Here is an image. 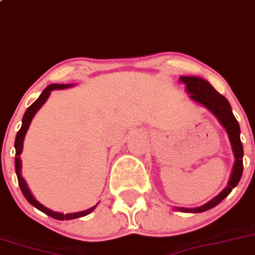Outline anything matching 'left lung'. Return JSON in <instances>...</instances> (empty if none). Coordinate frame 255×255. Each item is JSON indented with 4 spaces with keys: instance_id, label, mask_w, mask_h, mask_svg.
Listing matches in <instances>:
<instances>
[{
    "instance_id": "left-lung-1",
    "label": "left lung",
    "mask_w": 255,
    "mask_h": 255,
    "mask_svg": "<svg viewBox=\"0 0 255 255\" xmlns=\"http://www.w3.org/2000/svg\"><path fill=\"white\" fill-rule=\"evenodd\" d=\"M179 80L185 85V92L189 95L190 100L206 107L218 120L222 127L226 129L234 158H236L228 185L218 196L212 198L203 206L196 207V208L174 207L175 211L183 212V213H202V212L208 211L221 203L241 180L242 173H243V145L241 142V128H239L238 121L236 120L233 112H232V107L228 100L221 93L217 92L208 81L202 77H197V76H182Z\"/></svg>"
}]
</instances>
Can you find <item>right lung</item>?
<instances>
[{"mask_svg":"<svg viewBox=\"0 0 255 255\" xmlns=\"http://www.w3.org/2000/svg\"><path fill=\"white\" fill-rule=\"evenodd\" d=\"M72 86H75V85H72V83H70V85H57V83H53V85L47 86V87L44 88L43 92L39 95V97L37 98V100L34 101V102L32 103V105L29 106L28 108H27L26 112H24L23 118H22V126H21V128H19L18 132H17L16 140H14V148H16V157H14V168H16V174H17V179H18L19 188H21L24 198H26L27 201H28L29 203H31L32 206L34 207V208H37L38 211L43 212L44 214L52 217V218L58 219V221H71V219L81 218V217L87 216V214L92 213V212L95 211V208L97 207V204H96L95 207H92V208L87 209V211L76 212V213H67V214L59 213V212H54V211H52V209L44 207L43 204H41L38 201H37L36 198H34L33 194H32L31 190H29L28 185H27L26 180H24V178L22 177V173H21L22 162H21V158H19V155H21L22 149H23L24 135H26L27 130H28L29 125H31L32 120H33L34 115L38 112L39 108H41L42 106L46 103V101L48 100V97H49V95H51L52 91L65 90V88H70V87H72Z\"/></svg>","mask_w":255,"mask_h":255,"instance_id":"add662e5","label":"right lung"}]
</instances>
